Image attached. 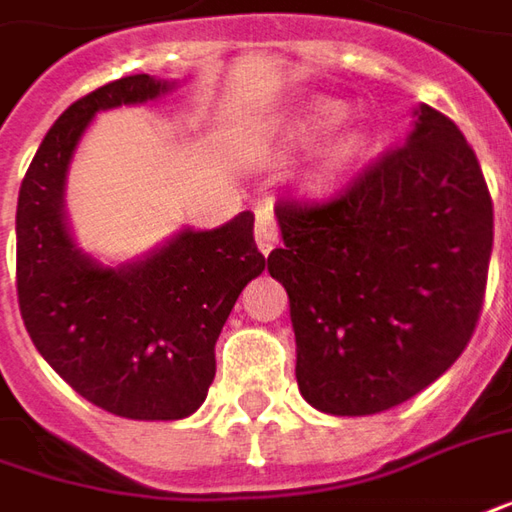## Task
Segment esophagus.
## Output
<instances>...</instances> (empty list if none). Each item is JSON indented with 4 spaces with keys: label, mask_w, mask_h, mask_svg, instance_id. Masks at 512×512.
<instances>
[{
    "label": "esophagus",
    "mask_w": 512,
    "mask_h": 512,
    "mask_svg": "<svg viewBox=\"0 0 512 512\" xmlns=\"http://www.w3.org/2000/svg\"><path fill=\"white\" fill-rule=\"evenodd\" d=\"M255 241L263 255H269L280 241V229H277V221H274V212H271L269 204L255 210Z\"/></svg>",
    "instance_id": "1"
}]
</instances>
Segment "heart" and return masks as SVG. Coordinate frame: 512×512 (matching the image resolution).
Instances as JSON below:
<instances>
[{
    "label": "heart",
    "instance_id": "1",
    "mask_svg": "<svg viewBox=\"0 0 512 512\" xmlns=\"http://www.w3.org/2000/svg\"><path fill=\"white\" fill-rule=\"evenodd\" d=\"M342 111V103H336V100H314V103L302 106L288 123L277 128V134L269 142H263L257 148L255 162H260V165H283L294 154H300L302 148H308L319 134H325L330 125L342 117ZM364 145H367V137L358 128L342 131L339 137L330 139L328 148L319 156V165L308 179V190L316 193V196L330 193L347 176V170L361 159Z\"/></svg>",
    "mask_w": 512,
    "mask_h": 512
}]
</instances>
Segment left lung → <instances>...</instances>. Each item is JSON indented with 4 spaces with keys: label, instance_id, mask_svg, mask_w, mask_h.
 Listing matches in <instances>:
<instances>
[{
    "label": "left lung",
    "instance_id": "1",
    "mask_svg": "<svg viewBox=\"0 0 512 512\" xmlns=\"http://www.w3.org/2000/svg\"><path fill=\"white\" fill-rule=\"evenodd\" d=\"M269 274L291 302L297 384L328 415L415 398L462 356L482 314L493 204L474 148L420 103L403 145L325 204L280 201Z\"/></svg>",
    "mask_w": 512,
    "mask_h": 512
}]
</instances>
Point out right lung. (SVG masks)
Masks as SVG:
<instances>
[{
	"instance_id": "1",
	"label": "right lung",
	"mask_w": 512,
	"mask_h": 512,
	"mask_svg": "<svg viewBox=\"0 0 512 512\" xmlns=\"http://www.w3.org/2000/svg\"><path fill=\"white\" fill-rule=\"evenodd\" d=\"M176 83L128 75L75 100L27 168L16 207V291L24 328L55 373L128 420H182L207 398L215 342L249 280L266 269L255 215L182 229L117 269L78 249L64 212L69 162L97 111L137 106Z\"/></svg>"
}]
</instances>
